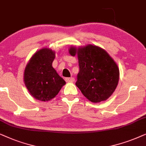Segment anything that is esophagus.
Instances as JSON below:
<instances>
[{"label": "esophagus", "mask_w": 146, "mask_h": 146, "mask_svg": "<svg viewBox=\"0 0 146 146\" xmlns=\"http://www.w3.org/2000/svg\"><path fill=\"white\" fill-rule=\"evenodd\" d=\"M65 81L69 83L73 82L75 81V78L74 77H67V78H65Z\"/></svg>", "instance_id": "esophagus-1"}]
</instances>
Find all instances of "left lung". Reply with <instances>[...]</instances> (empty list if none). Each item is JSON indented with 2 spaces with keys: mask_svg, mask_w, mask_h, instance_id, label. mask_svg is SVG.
<instances>
[{
  "mask_svg": "<svg viewBox=\"0 0 146 146\" xmlns=\"http://www.w3.org/2000/svg\"><path fill=\"white\" fill-rule=\"evenodd\" d=\"M70 55H77L79 72L75 85L85 98L93 103L105 101L117 87L119 71L110 55L98 46H71Z\"/></svg>",
  "mask_w": 146,
  "mask_h": 146,
  "instance_id": "8db88e82",
  "label": "left lung"
}]
</instances>
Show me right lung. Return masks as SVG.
<instances>
[{
    "mask_svg": "<svg viewBox=\"0 0 146 146\" xmlns=\"http://www.w3.org/2000/svg\"><path fill=\"white\" fill-rule=\"evenodd\" d=\"M55 57V51L41 48L33 55L25 67V84L36 100L42 102L52 100L65 84L52 66Z\"/></svg>",
    "mask_w": 146,
    "mask_h": 146,
    "instance_id": "right-lung-1",
    "label": "right lung"
}]
</instances>
